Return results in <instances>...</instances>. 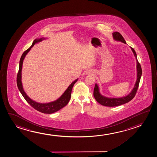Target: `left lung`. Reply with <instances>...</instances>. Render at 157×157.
<instances>
[{
	"mask_svg": "<svg viewBox=\"0 0 157 157\" xmlns=\"http://www.w3.org/2000/svg\"><path fill=\"white\" fill-rule=\"evenodd\" d=\"M112 35H113L114 39L116 41H121L123 43L126 44L124 39L120 33L118 32H113L112 33ZM130 48H131L132 52L134 54V57L136 58V72H137L136 73H137L136 74L137 77L136 78H136V84L134 85V87H133V89H132L131 92L128 95L125 96V97H121V98H109L107 97L102 96V94L100 93L99 87L98 86V85L96 84L95 87L94 88L93 96L96 99L97 101L103 106H109V107H114V106H117L124 104L132 100L136 94V91L138 89L139 82H140V80L141 78V75H142V70H141L140 64H139V63L138 61L136 53L133 48L131 47H130Z\"/></svg>",
	"mask_w": 157,
	"mask_h": 157,
	"instance_id": "obj_1",
	"label": "left lung"
}]
</instances>
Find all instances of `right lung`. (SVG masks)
Here are the masks:
<instances>
[{
    "instance_id": "obj_1",
    "label": "right lung",
    "mask_w": 157,
    "mask_h": 157,
    "mask_svg": "<svg viewBox=\"0 0 157 157\" xmlns=\"http://www.w3.org/2000/svg\"><path fill=\"white\" fill-rule=\"evenodd\" d=\"M46 39V38H41L35 39L33 42L32 45L31 46V47L23 53L19 61V68L18 73L17 74V86L19 90L21 92L24 98H25V100H26V101L32 107H33L34 109L40 112L41 113L51 114L59 111V109L65 106L66 105L68 104L71 97V92H72L73 86L75 82H77L78 79H77L74 82H73L71 83V84L69 85V86L67 87V89H66L63 94L58 99L52 102H48V103H39L32 100L29 96H27L26 93H25V91L24 90L22 82H21V71H22V67H23V61L26 55L30 51L31 48L34 45V44L41 41Z\"/></svg>"
}]
</instances>
